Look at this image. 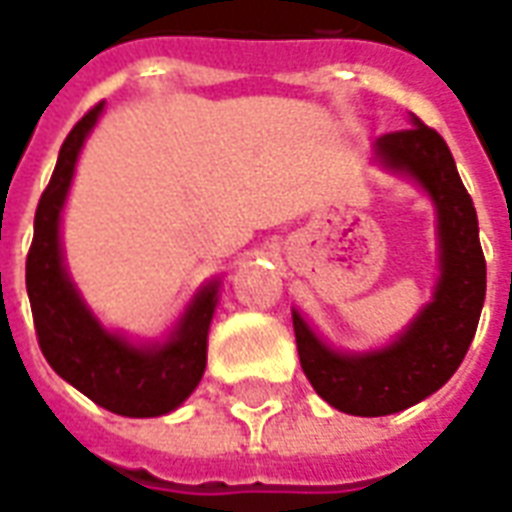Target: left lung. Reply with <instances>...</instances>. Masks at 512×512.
<instances>
[{"label": "left lung", "instance_id": "8db88e82", "mask_svg": "<svg viewBox=\"0 0 512 512\" xmlns=\"http://www.w3.org/2000/svg\"><path fill=\"white\" fill-rule=\"evenodd\" d=\"M410 127L371 144L374 163L413 182L435 207L438 277L427 305L374 349L330 343L296 307L291 310L299 363L316 393L349 416H391L418 405L463 363L485 302V257L477 210L441 135L410 116Z\"/></svg>", "mask_w": 512, "mask_h": 512}]
</instances>
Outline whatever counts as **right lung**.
Instances as JSON below:
<instances>
[{
    "instance_id": "right-lung-1",
    "label": "right lung",
    "mask_w": 512,
    "mask_h": 512,
    "mask_svg": "<svg viewBox=\"0 0 512 512\" xmlns=\"http://www.w3.org/2000/svg\"><path fill=\"white\" fill-rule=\"evenodd\" d=\"M105 113H85L60 146L49 188L35 210L27 255V296L46 363L96 405L127 418L166 416L196 391L207 366V332L219 307L221 277L199 285L163 338L146 341L102 324L74 285L63 252V210L77 160Z\"/></svg>"
}]
</instances>
